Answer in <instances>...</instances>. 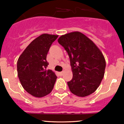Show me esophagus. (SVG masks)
Listing matches in <instances>:
<instances>
[{
    "instance_id": "esophagus-1",
    "label": "esophagus",
    "mask_w": 124,
    "mask_h": 124,
    "mask_svg": "<svg viewBox=\"0 0 124 124\" xmlns=\"http://www.w3.org/2000/svg\"><path fill=\"white\" fill-rule=\"evenodd\" d=\"M63 72H63V71H62V72H59V74L61 75V76H62V75L63 74Z\"/></svg>"
}]
</instances>
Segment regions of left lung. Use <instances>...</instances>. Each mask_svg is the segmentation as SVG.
I'll return each mask as SVG.
<instances>
[{"mask_svg": "<svg viewBox=\"0 0 124 124\" xmlns=\"http://www.w3.org/2000/svg\"><path fill=\"white\" fill-rule=\"evenodd\" d=\"M58 42L69 56L73 77L67 82L70 91L78 97L92 94L104 77L106 61L92 40L80 32L62 35Z\"/></svg>", "mask_w": 124, "mask_h": 124, "instance_id": "obj_1", "label": "left lung"}]
</instances>
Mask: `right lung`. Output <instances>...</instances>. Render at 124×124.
I'll return each mask as SVG.
<instances>
[{"instance_id": "add662e5", "label": "right lung", "mask_w": 124, "mask_h": 124, "mask_svg": "<svg viewBox=\"0 0 124 124\" xmlns=\"http://www.w3.org/2000/svg\"><path fill=\"white\" fill-rule=\"evenodd\" d=\"M58 35L44 33L30 43L17 61V73L22 86L29 93L38 98L52 92L57 76L47 70V55Z\"/></svg>"}]
</instances>
